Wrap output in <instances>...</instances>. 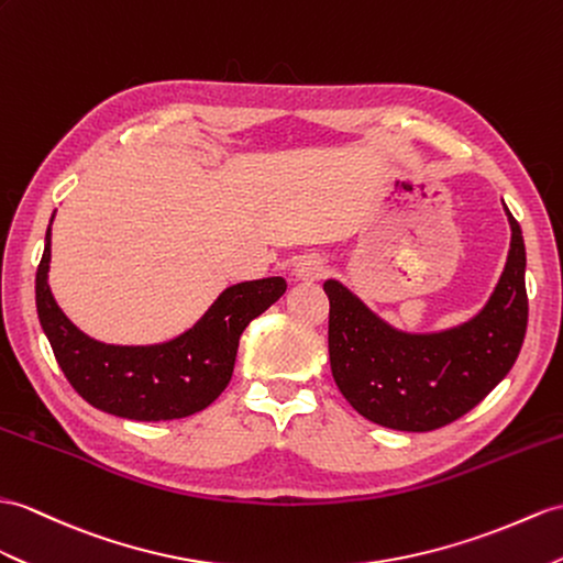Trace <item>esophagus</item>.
Wrapping results in <instances>:
<instances>
[{
    "mask_svg": "<svg viewBox=\"0 0 563 563\" xmlns=\"http://www.w3.org/2000/svg\"><path fill=\"white\" fill-rule=\"evenodd\" d=\"M324 272H327V267H324L322 260L314 257V255H308V257L298 260V263H296L294 277L298 282H318V279L324 277Z\"/></svg>",
    "mask_w": 563,
    "mask_h": 563,
    "instance_id": "1",
    "label": "esophagus"
}]
</instances>
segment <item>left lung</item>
<instances>
[{
    "label": "left lung",
    "instance_id": "8db88e82",
    "mask_svg": "<svg viewBox=\"0 0 563 563\" xmlns=\"http://www.w3.org/2000/svg\"><path fill=\"white\" fill-rule=\"evenodd\" d=\"M511 224V249L495 294L473 320L434 334L389 327L344 284L324 282L329 363L339 391L367 420L430 432L459 420L514 367L528 327L526 243Z\"/></svg>",
    "mask_w": 563,
    "mask_h": 563
}]
</instances>
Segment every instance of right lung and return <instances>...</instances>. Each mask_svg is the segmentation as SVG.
<instances>
[{"label":"right lung","mask_w":563,"mask_h":563,"mask_svg":"<svg viewBox=\"0 0 563 563\" xmlns=\"http://www.w3.org/2000/svg\"><path fill=\"white\" fill-rule=\"evenodd\" d=\"M49 236L47 227L45 253L35 274L40 324L71 387L90 406L119 418L157 422L208 408L234 373L243 329L286 291L282 277L241 282L219 294L181 336L155 346L102 344L80 332L49 291Z\"/></svg>","instance_id":"right-lung-1"}]
</instances>
